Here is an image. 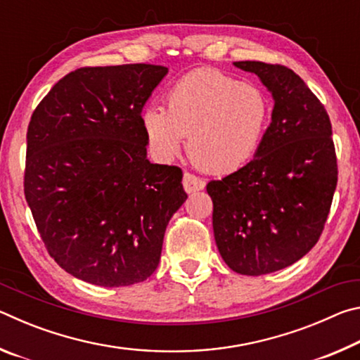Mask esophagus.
<instances>
[{
	"label": "esophagus",
	"mask_w": 360,
	"mask_h": 360,
	"mask_svg": "<svg viewBox=\"0 0 360 360\" xmlns=\"http://www.w3.org/2000/svg\"><path fill=\"white\" fill-rule=\"evenodd\" d=\"M182 186H184V191L187 193H193L202 191L205 187V181L197 178V176L192 173H184V178H182Z\"/></svg>",
	"instance_id": "1"
}]
</instances>
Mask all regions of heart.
I'll return each instance as SVG.
<instances>
[{"instance_id":"1","label":"heart","mask_w":360,"mask_h":360,"mask_svg":"<svg viewBox=\"0 0 360 360\" xmlns=\"http://www.w3.org/2000/svg\"><path fill=\"white\" fill-rule=\"evenodd\" d=\"M270 119L271 103L264 90L217 70L188 72L168 92L167 109L152 105L143 111L144 133L155 157L172 160L188 136V157L214 174L248 165Z\"/></svg>"}]
</instances>
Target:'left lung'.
<instances>
[{
  "label": "left lung",
  "mask_w": 360,
  "mask_h": 360,
  "mask_svg": "<svg viewBox=\"0 0 360 360\" xmlns=\"http://www.w3.org/2000/svg\"><path fill=\"white\" fill-rule=\"evenodd\" d=\"M233 65L271 92V124L252 160L206 191L224 262L260 276L295 264L318 243L338 181L337 154L326 108L300 76L283 65Z\"/></svg>",
  "instance_id": "8db88e82"
}]
</instances>
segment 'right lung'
<instances>
[{"label":"right lung","instance_id":"add662e5","mask_svg":"<svg viewBox=\"0 0 360 360\" xmlns=\"http://www.w3.org/2000/svg\"><path fill=\"white\" fill-rule=\"evenodd\" d=\"M168 68L85 66L53 85L27 131L23 191L51 257L103 288L146 281L186 202L179 167L148 160L141 111Z\"/></svg>","mask_w":360,"mask_h":360}]
</instances>
